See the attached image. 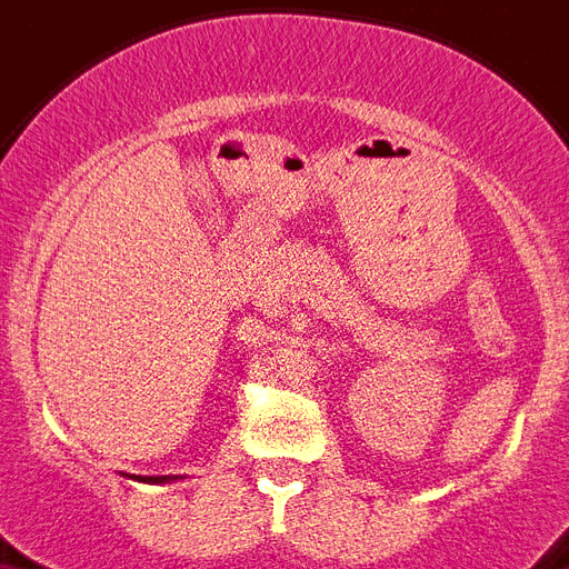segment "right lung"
<instances>
[{"instance_id": "obj_1", "label": "right lung", "mask_w": 569, "mask_h": 569, "mask_svg": "<svg viewBox=\"0 0 569 569\" xmlns=\"http://www.w3.org/2000/svg\"><path fill=\"white\" fill-rule=\"evenodd\" d=\"M171 480H180V477H144V482H171Z\"/></svg>"}]
</instances>
